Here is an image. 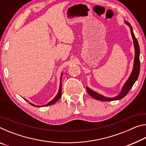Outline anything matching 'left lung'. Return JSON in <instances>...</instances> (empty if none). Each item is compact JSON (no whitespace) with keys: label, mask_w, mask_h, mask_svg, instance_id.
Returning a JSON list of instances; mask_svg holds the SVG:
<instances>
[{"label":"left lung","mask_w":146,"mask_h":146,"mask_svg":"<svg viewBox=\"0 0 146 146\" xmlns=\"http://www.w3.org/2000/svg\"><path fill=\"white\" fill-rule=\"evenodd\" d=\"M127 25H129L130 28H131V33L132 35V37L133 39V44H134L135 46V60H134V66H133V70L130 76L128 78L127 82H125L124 86H123L122 89V91H121L120 93L116 97L114 98H107L102 96L101 95L95 92V91H92L90 90L89 88H86V90H87L88 94L91 95L93 98H95V99L100 100V101H113V100H120L121 98H122L125 97V95H127V93L129 92L131 88L133 87V84H134L136 80H137L138 77V75H139L140 73V48L139 45H138V42L137 38L135 37L134 33L133 32V29L131 26L130 24L127 23V22H125Z\"/></svg>","instance_id":"left-lung-1"}]
</instances>
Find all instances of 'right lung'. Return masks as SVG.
I'll list each match as a JSON object with an SVG mask.
<instances>
[{"instance_id": "add662e5", "label": "right lung", "mask_w": 146, "mask_h": 146, "mask_svg": "<svg viewBox=\"0 0 146 146\" xmlns=\"http://www.w3.org/2000/svg\"><path fill=\"white\" fill-rule=\"evenodd\" d=\"M61 95H62V87H61V78H60V87H59V91H58V93H57V95H56V97L53 98V99L50 101V102H48L47 104L45 105V106H50V105H52L53 104H55V102H57V101L58 100V99H60V98L61 97ZM29 104H30L31 105L35 106V107H40V106H35L33 104H31L30 102H29Z\"/></svg>"}]
</instances>
